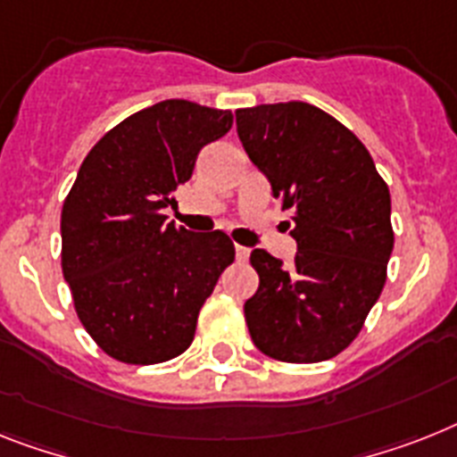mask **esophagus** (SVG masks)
<instances>
[{
	"label": "esophagus",
	"instance_id": "34e87169",
	"mask_svg": "<svg viewBox=\"0 0 457 457\" xmlns=\"http://www.w3.org/2000/svg\"><path fill=\"white\" fill-rule=\"evenodd\" d=\"M236 256H237V262H247V259H250V247L236 245Z\"/></svg>",
	"mask_w": 457,
	"mask_h": 457
}]
</instances>
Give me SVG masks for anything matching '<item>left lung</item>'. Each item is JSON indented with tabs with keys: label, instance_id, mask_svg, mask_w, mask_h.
I'll return each instance as SVG.
<instances>
[{
	"label": "left lung",
	"instance_id": "8db88e82",
	"mask_svg": "<svg viewBox=\"0 0 457 457\" xmlns=\"http://www.w3.org/2000/svg\"><path fill=\"white\" fill-rule=\"evenodd\" d=\"M237 137L292 210L294 263L266 250L250 262L259 289L245 303L254 345L270 360L312 364L355 341L387 278L390 188L341 120L308 102L237 109Z\"/></svg>",
	"mask_w": 457,
	"mask_h": 457
}]
</instances>
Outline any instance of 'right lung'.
I'll list each match as a JSON object with an SVG mask.
<instances>
[{
	"label": "right lung",
	"instance_id": "right-lung-1",
	"mask_svg": "<svg viewBox=\"0 0 457 457\" xmlns=\"http://www.w3.org/2000/svg\"><path fill=\"white\" fill-rule=\"evenodd\" d=\"M233 126L228 109L165 100L114 126L84 158L62 205V275L77 318L123 364L182 355L198 312L236 259L224 231L168 221L195 156Z\"/></svg>",
	"mask_w": 457,
	"mask_h": 457
}]
</instances>
